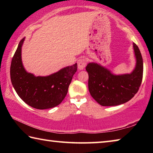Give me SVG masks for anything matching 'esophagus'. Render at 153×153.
I'll use <instances>...</instances> for the list:
<instances>
[{
    "label": "esophagus",
    "instance_id": "esophagus-1",
    "mask_svg": "<svg viewBox=\"0 0 153 153\" xmlns=\"http://www.w3.org/2000/svg\"><path fill=\"white\" fill-rule=\"evenodd\" d=\"M87 60L85 58H81L79 59L78 61H77V68L79 70H82L85 68V67L86 66Z\"/></svg>",
    "mask_w": 153,
    "mask_h": 153
}]
</instances>
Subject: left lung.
Masks as SVG:
<instances>
[{
    "mask_svg": "<svg viewBox=\"0 0 153 153\" xmlns=\"http://www.w3.org/2000/svg\"><path fill=\"white\" fill-rule=\"evenodd\" d=\"M136 65L130 74L116 75L101 65L91 62L86 69L88 89L92 98L102 106H117L131 99L138 91L143 76V60L139 48L133 43Z\"/></svg>",
    "mask_w": 153,
    "mask_h": 153,
    "instance_id": "obj_1",
    "label": "left lung"
}]
</instances>
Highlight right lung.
<instances>
[{
  "mask_svg": "<svg viewBox=\"0 0 153 153\" xmlns=\"http://www.w3.org/2000/svg\"><path fill=\"white\" fill-rule=\"evenodd\" d=\"M25 38L20 41L12 59L10 75L13 86L24 101L37 109H46L59 105L66 97L77 63L62 68L46 76H36L25 70L22 59Z\"/></svg>",
  "mask_w": 153,
  "mask_h": 153,
  "instance_id": "right-lung-1",
  "label": "right lung"
}]
</instances>
